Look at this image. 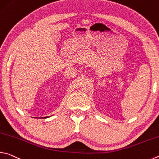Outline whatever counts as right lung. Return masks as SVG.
Instances as JSON below:
<instances>
[{"label":"right lung","instance_id":"right-lung-1","mask_svg":"<svg viewBox=\"0 0 159 159\" xmlns=\"http://www.w3.org/2000/svg\"><path fill=\"white\" fill-rule=\"evenodd\" d=\"M45 117H44V118H45Z\"/></svg>","mask_w":159,"mask_h":159}]
</instances>
